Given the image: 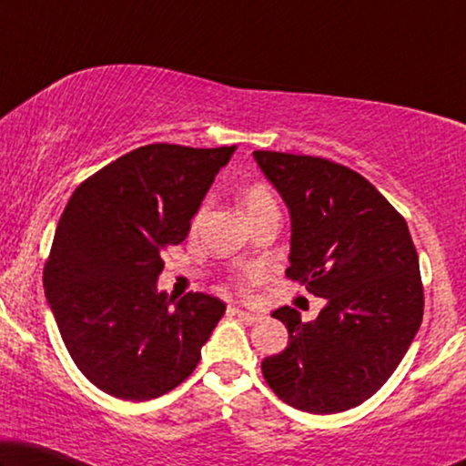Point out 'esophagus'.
<instances>
[{
    "mask_svg": "<svg viewBox=\"0 0 466 466\" xmlns=\"http://www.w3.org/2000/svg\"><path fill=\"white\" fill-rule=\"evenodd\" d=\"M228 314L235 316V318H239V320H241V322H246V324H254V322H258V320H260V316H258V314H254V311L239 309V308H228Z\"/></svg>",
    "mask_w": 466,
    "mask_h": 466,
    "instance_id": "obj_1",
    "label": "esophagus"
}]
</instances>
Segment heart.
Masks as SVG:
<instances>
[{
    "mask_svg": "<svg viewBox=\"0 0 466 466\" xmlns=\"http://www.w3.org/2000/svg\"><path fill=\"white\" fill-rule=\"evenodd\" d=\"M241 206H244L248 218H252V216L265 212V209L276 208V199H273L271 190L263 187V184H252V187H248L244 190V195H241ZM254 276H257V271L246 273V278L250 279Z\"/></svg>",
    "mask_w": 466,
    "mask_h": 466,
    "instance_id": "1",
    "label": "heart"
}]
</instances>
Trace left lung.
<instances>
[{
    "mask_svg": "<svg viewBox=\"0 0 466 466\" xmlns=\"http://www.w3.org/2000/svg\"><path fill=\"white\" fill-rule=\"evenodd\" d=\"M254 161L290 212L286 278L327 301L311 322L289 305L273 311L289 346L263 360L265 381L295 410H352L386 384L422 322L410 228L371 182L339 163L271 150H254Z\"/></svg>",
    "mask_w": 466,
    "mask_h": 466,
    "instance_id": "left-lung-1",
    "label": "left lung"
}]
</instances>
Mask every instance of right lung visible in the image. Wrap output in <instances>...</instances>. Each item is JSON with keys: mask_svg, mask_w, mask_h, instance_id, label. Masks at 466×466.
Instances as JSON below:
<instances>
[{"mask_svg": "<svg viewBox=\"0 0 466 466\" xmlns=\"http://www.w3.org/2000/svg\"><path fill=\"white\" fill-rule=\"evenodd\" d=\"M235 146L150 144L86 177L63 209L44 290L69 356L112 397L150 400L195 371L225 314L220 299L157 290L165 248L190 220Z\"/></svg>", "mask_w": 466, "mask_h": 466, "instance_id": "right-lung-1", "label": "right lung"}]
</instances>
